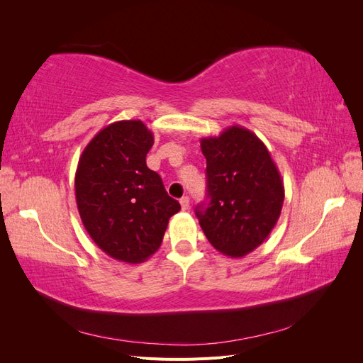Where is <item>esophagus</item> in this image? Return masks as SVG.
<instances>
[{
	"label": "esophagus",
	"instance_id": "34e87169",
	"mask_svg": "<svg viewBox=\"0 0 363 363\" xmlns=\"http://www.w3.org/2000/svg\"><path fill=\"white\" fill-rule=\"evenodd\" d=\"M180 204H182V208L183 211H188L189 208V196H183V199H180Z\"/></svg>",
	"mask_w": 363,
	"mask_h": 363
}]
</instances>
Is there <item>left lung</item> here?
Masks as SVG:
<instances>
[{"mask_svg": "<svg viewBox=\"0 0 363 363\" xmlns=\"http://www.w3.org/2000/svg\"><path fill=\"white\" fill-rule=\"evenodd\" d=\"M207 196L195 215L206 238L230 257H244L272 232L280 216L284 186L265 144L240 125L201 139Z\"/></svg>", "mask_w": 363, "mask_h": 363, "instance_id": "obj_1", "label": "left lung"}]
</instances>
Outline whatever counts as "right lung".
<instances>
[{
	"mask_svg": "<svg viewBox=\"0 0 363 363\" xmlns=\"http://www.w3.org/2000/svg\"><path fill=\"white\" fill-rule=\"evenodd\" d=\"M155 136L139 119L118 121L92 138L75 172V201L86 232L107 256L125 263L159 250L169 218L180 211L147 167Z\"/></svg>",
	"mask_w": 363,
	"mask_h": 363,
	"instance_id": "right-lung-1",
	"label": "right lung"
}]
</instances>
